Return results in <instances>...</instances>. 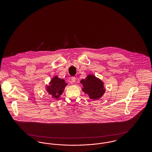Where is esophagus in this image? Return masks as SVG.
Here are the masks:
<instances>
[{"mask_svg":"<svg viewBox=\"0 0 152 152\" xmlns=\"http://www.w3.org/2000/svg\"><path fill=\"white\" fill-rule=\"evenodd\" d=\"M71 80H72V82H73V83H75V81H76V78H75V77H71Z\"/></svg>","mask_w":152,"mask_h":152,"instance_id":"esophagus-1","label":"esophagus"}]
</instances>
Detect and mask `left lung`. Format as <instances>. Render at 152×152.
I'll return each instance as SVG.
<instances>
[{
  "mask_svg": "<svg viewBox=\"0 0 152 152\" xmlns=\"http://www.w3.org/2000/svg\"><path fill=\"white\" fill-rule=\"evenodd\" d=\"M80 83L83 87V91L88 94L91 99L97 100L105 93L104 83L94 75H88L85 79L81 80Z\"/></svg>",
  "mask_w": 152,
  "mask_h": 152,
  "instance_id": "8db88e82",
  "label": "left lung"
}]
</instances>
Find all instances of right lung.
Here are the masks:
<instances>
[{
    "label": "right lung",
    "instance_id": "right-lung-1",
    "mask_svg": "<svg viewBox=\"0 0 152 152\" xmlns=\"http://www.w3.org/2000/svg\"><path fill=\"white\" fill-rule=\"evenodd\" d=\"M67 85L65 80L58 78V76L54 77L51 80L50 85L46 86V90L48 94L53 98L58 99L64 92L65 86Z\"/></svg>",
    "mask_w": 152,
    "mask_h": 152
}]
</instances>
